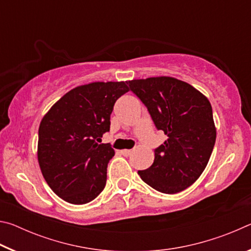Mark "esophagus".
<instances>
[{"label": "esophagus", "mask_w": 251, "mask_h": 251, "mask_svg": "<svg viewBox=\"0 0 251 251\" xmlns=\"http://www.w3.org/2000/svg\"><path fill=\"white\" fill-rule=\"evenodd\" d=\"M121 152H122L123 155L127 157V156H130V155H131V152H133V151H130V150H124V151H122Z\"/></svg>", "instance_id": "34e87169"}]
</instances>
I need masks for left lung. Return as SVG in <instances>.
Listing matches in <instances>:
<instances>
[{
    "mask_svg": "<svg viewBox=\"0 0 251 251\" xmlns=\"http://www.w3.org/2000/svg\"><path fill=\"white\" fill-rule=\"evenodd\" d=\"M127 84L147 107L156 128L168 137L154 151L151 166L138 175L157 192L179 193L198 179L214 150L216 127L209 100L192 85L168 76Z\"/></svg>",
    "mask_w": 251,
    "mask_h": 251,
    "instance_id": "1",
    "label": "left lung"
}]
</instances>
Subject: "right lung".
I'll return each mask as SVG.
<instances>
[{
    "mask_svg": "<svg viewBox=\"0 0 251 251\" xmlns=\"http://www.w3.org/2000/svg\"><path fill=\"white\" fill-rule=\"evenodd\" d=\"M129 91L126 82H95L58 100L42 120L37 159L50 189L74 205L92 201L103 192L107 164L115 155L99 144L109 131L115 101Z\"/></svg>",
    "mask_w": 251,
    "mask_h": 251,
    "instance_id": "add662e5",
    "label": "right lung"
}]
</instances>
